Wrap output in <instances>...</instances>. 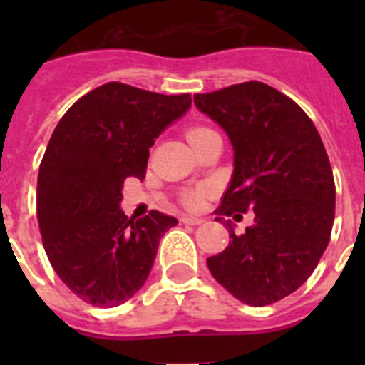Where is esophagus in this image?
I'll return each mask as SVG.
<instances>
[{
	"label": "esophagus",
	"mask_w": 365,
	"mask_h": 365,
	"mask_svg": "<svg viewBox=\"0 0 365 365\" xmlns=\"http://www.w3.org/2000/svg\"><path fill=\"white\" fill-rule=\"evenodd\" d=\"M180 222H185V225H192V227H197V225H201L202 219L201 217H190V215H182L180 217Z\"/></svg>",
	"instance_id": "esophagus-1"
}]
</instances>
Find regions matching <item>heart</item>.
Listing matches in <instances>:
<instances>
[{"mask_svg":"<svg viewBox=\"0 0 365 365\" xmlns=\"http://www.w3.org/2000/svg\"><path fill=\"white\" fill-rule=\"evenodd\" d=\"M214 133V130H210V128H205V125H195V128H190L188 133H186V137H188L190 144H193L195 140H199V138L206 137V135ZM206 193H208V188L206 186H199V188H193V190H188V192L182 195V202H185L188 208H199V206L202 205V201H205Z\"/></svg>","mask_w":365,"mask_h":365,"instance_id":"1","label":"heart"}]
</instances>
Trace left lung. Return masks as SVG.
<instances>
[{
  "label": "left lung",
  "instance_id": "left-lung-1",
  "mask_svg": "<svg viewBox=\"0 0 365 365\" xmlns=\"http://www.w3.org/2000/svg\"><path fill=\"white\" fill-rule=\"evenodd\" d=\"M193 102L234 146V173L215 214L254 210L243 234L225 222L230 243L206 265L240 302L265 307L307 282L331 240L336 188L327 151L307 113L263 82Z\"/></svg>",
  "mask_w": 365,
  "mask_h": 365
}]
</instances>
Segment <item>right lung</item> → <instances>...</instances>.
I'll use <instances>...</instances> for the list:
<instances>
[{"label":"right lung","mask_w":365,"mask_h":365,"mask_svg":"<svg viewBox=\"0 0 365 365\" xmlns=\"http://www.w3.org/2000/svg\"><path fill=\"white\" fill-rule=\"evenodd\" d=\"M192 96L120 82L96 87L67 109L38 173L41 241L54 272L96 307H115L146 283L172 215L120 210L125 177L144 179L150 148L182 117Z\"/></svg>","instance_id":"right-lung-1"}]
</instances>
